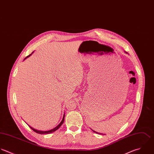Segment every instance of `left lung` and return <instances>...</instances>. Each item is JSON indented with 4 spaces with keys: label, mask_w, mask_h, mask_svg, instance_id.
Returning <instances> with one entry per match:
<instances>
[{
    "label": "left lung",
    "mask_w": 154,
    "mask_h": 154,
    "mask_svg": "<svg viewBox=\"0 0 154 154\" xmlns=\"http://www.w3.org/2000/svg\"><path fill=\"white\" fill-rule=\"evenodd\" d=\"M93 131L94 132H96V131H94V130H93ZM96 133H97V132H96ZM99 134H100V133H99Z\"/></svg>",
    "instance_id": "left-lung-1"
}]
</instances>
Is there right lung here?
I'll return each mask as SVG.
<instances>
[{
  "label": "right lung",
  "mask_w": 154,
  "mask_h": 154,
  "mask_svg": "<svg viewBox=\"0 0 154 154\" xmlns=\"http://www.w3.org/2000/svg\"><path fill=\"white\" fill-rule=\"evenodd\" d=\"M33 53V52H32ZM32 54H30L29 55H28L26 58H27V57H29V56H30L31 55H32ZM26 58H25L24 59H26ZM64 115H63V119H62V121H61V122L56 127H55L54 128H53V129H52V130H48V131H41V130H36V129H35V128H32V127H30V126H29L30 127V128L32 129V130H33L35 132H36V133H39V134H50V133H53V132H54L55 131H56L57 130H58L60 127V126L63 124V122H64Z\"/></svg>",
  "instance_id": "1"
}]
</instances>
